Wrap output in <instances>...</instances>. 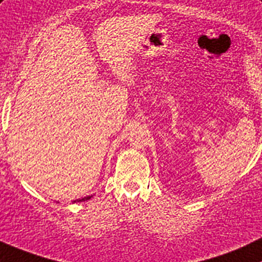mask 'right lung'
<instances>
[{"label":"right lung","instance_id":"obj_1","mask_svg":"<svg viewBox=\"0 0 262 262\" xmlns=\"http://www.w3.org/2000/svg\"><path fill=\"white\" fill-rule=\"evenodd\" d=\"M92 198V195H89V196H85V198H82V199H77V200H73V203H79V201H85V200H89Z\"/></svg>","mask_w":262,"mask_h":262}]
</instances>
